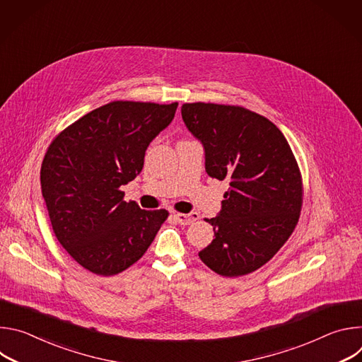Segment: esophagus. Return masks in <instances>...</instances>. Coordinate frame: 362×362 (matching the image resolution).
Returning a JSON list of instances; mask_svg holds the SVG:
<instances>
[{"instance_id": "esophagus-1", "label": "esophagus", "mask_w": 362, "mask_h": 362, "mask_svg": "<svg viewBox=\"0 0 362 362\" xmlns=\"http://www.w3.org/2000/svg\"><path fill=\"white\" fill-rule=\"evenodd\" d=\"M175 219L177 221V223L180 225H190L193 222H196L199 219V214L197 212H190V214H175L173 215Z\"/></svg>"}]
</instances>
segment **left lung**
<instances>
[{
    "label": "left lung",
    "instance_id": "8db88e82",
    "mask_svg": "<svg viewBox=\"0 0 362 362\" xmlns=\"http://www.w3.org/2000/svg\"><path fill=\"white\" fill-rule=\"evenodd\" d=\"M182 119L204 148L211 177L229 180L215 239L199 252L214 272L236 278L259 269L292 235L302 206V179L282 132L239 106L186 103Z\"/></svg>",
    "mask_w": 362,
    "mask_h": 362
}]
</instances>
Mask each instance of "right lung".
<instances>
[{
    "instance_id": "add662e5",
    "label": "right lung",
    "mask_w": 362,
    "mask_h": 362,
    "mask_svg": "<svg viewBox=\"0 0 362 362\" xmlns=\"http://www.w3.org/2000/svg\"><path fill=\"white\" fill-rule=\"evenodd\" d=\"M177 103L112 101L64 129L40 172L51 226L87 271L112 276L144 255L169 214L124 202L123 185L143 169L146 148L175 117Z\"/></svg>"
}]
</instances>
